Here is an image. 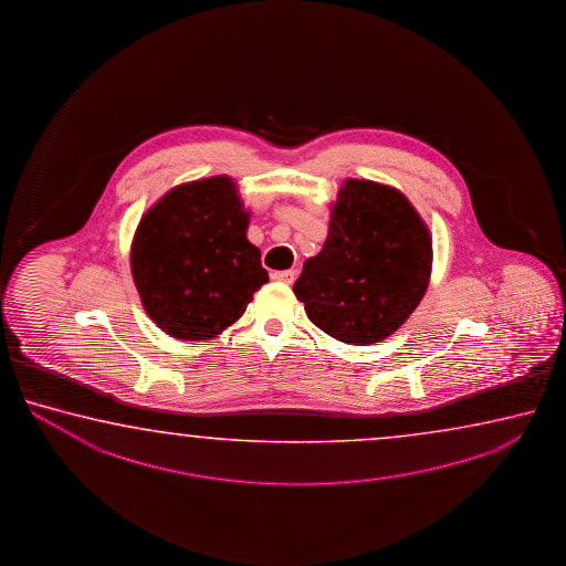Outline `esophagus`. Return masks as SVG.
I'll list each match as a JSON object with an SVG mask.
<instances>
[{
	"mask_svg": "<svg viewBox=\"0 0 566 566\" xmlns=\"http://www.w3.org/2000/svg\"><path fill=\"white\" fill-rule=\"evenodd\" d=\"M271 277L285 283V285H291L295 281V271H291V269H287V271H275V273H271Z\"/></svg>",
	"mask_w": 566,
	"mask_h": 566,
	"instance_id": "esophagus-1",
	"label": "esophagus"
}]
</instances>
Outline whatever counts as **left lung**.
Listing matches in <instances>:
<instances>
[{
	"mask_svg": "<svg viewBox=\"0 0 566 566\" xmlns=\"http://www.w3.org/2000/svg\"><path fill=\"white\" fill-rule=\"evenodd\" d=\"M431 258L430 230L400 190L346 178L331 206L323 250L305 261L293 291L326 335L374 345L420 305Z\"/></svg>",
	"mask_w": 566,
	"mask_h": 566,
	"instance_id": "1",
	"label": "left lung"
}]
</instances>
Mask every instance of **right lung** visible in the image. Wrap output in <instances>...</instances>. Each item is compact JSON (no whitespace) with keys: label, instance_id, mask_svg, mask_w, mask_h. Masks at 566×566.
I'll list each match as a JSON object with an SVG mask.
<instances>
[{"label":"right lung","instance_id":"1","mask_svg":"<svg viewBox=\"0 0 566 566\" xmlns=\"http://www.w3.org/2000/svg\"><path fill=\"white\" fill-rule=\"evenodd\" d=\"M251 211L230 176L180 184L146 211L130 271L146 315L178 340H210L269 281L248 240Z\"/></svg>","mask_w":566,"mask_h":566}]
</instances>
